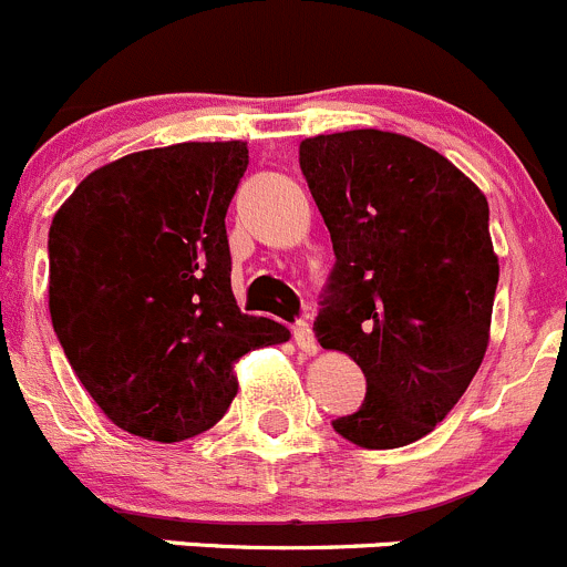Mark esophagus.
Returning <instances> with one entry per match:
<instances>
[{
	"label": "esophagus",
	"instance_id": "34e87169",
	"mask_svg": "<svg viewBox=\"0 0 567 567\" xmlns=\"http://www.w3.org/2000/svg\"><path fill=\"white\" fill-rule=\"evenodd\" d=\"M291 336H295V344L300 347L306 355H313V352H317L319 344H317V339H313V330L306 319H297L295 328H291Z\"/></svg>",
	"mask_w": 567,
	"mask_h": 567
}]
</instances>
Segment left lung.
Segmentation results:
<instances>
[{"label": "left lung", "instance_id": "left-lung-1", "mask_svg": "<svg viewBox=\"0 0 567 567\" xmlns=\"http://www.w3.org/2000/svg\"><path fill=\"white\" fill-rule=\"evenodd\" d=\"M300 171L336 254L313 333L367 378L333 430L367 450L413 444L485 358L498 284L485 195L439 151L378 128L302 140Z\"/></svg>", "mask_w": 567, "mask_h": 567}]
</instances>
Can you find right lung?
I'll return each instance as SVG.
<instances>
[{
	"label": "right lung",
	"mask_w": 567,
	"mask_h": 567,
	"mask_svg": "<svg viewBox=\"0 0 567 567\" xmlns=\"http://www.w3.org/2000/svg\"><path fill=\"white\" fill-rule=\"evenodd\" d=\"M248 145L178 143L91 173L49 228V311L95 405L148 441L215 427L237 394L231 363L289 339L239 311L226 212Z\"/></svg>",
	"instance_id": "add662e5"
}]
</instances>
